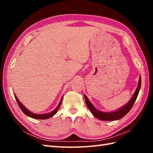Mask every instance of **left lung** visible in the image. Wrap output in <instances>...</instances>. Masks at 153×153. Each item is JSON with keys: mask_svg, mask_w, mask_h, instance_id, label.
Returning <instances> with one entry per match:
<instances>
[{"mask_svg": "<svg viewBox=\"0 0 153 153\" xmlns=\"http://www.w3.org/2000/svg\"><path fill=\"white\" fill-rule=\"evenodd\" d=\"M141 76H139V83L137 89H136L135 91L134 94V95L132 96L131 99L129 100V102L126 104L125 105H123L121 108L118 109L117 110L113 112H102L100 110H97L95 106H94L91 102L89 101V99L87 98V97L85 95V100L86 105L88 107L90 111L91 112L92 114L95 116L96 118L100 120H103V121H114V120H120L123 116H126L128 114L129 110H130L132 108V106H134V103L135 102L136 99H137V95L139 92V90L141 89Z\"/></svg>", "mask_w": 153, "mask_h": 153, "instance_id": "8db88e82", "label": "left lung"}]
</instances>
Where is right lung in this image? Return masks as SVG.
I'll use <instances>...</instances> for the list:
<instances>
[{"label": "right lung", "mask_w": 153, "mask_h": 153, "mask_svg": "<svg viewBox=\"0 0 153 153\" xmlns=\"http://www.w3.org/2000/svg\"><path fill=\"white\" fill-rule=\"evenodd\" d=\"M14 97H15V99L16 100V101H17V102L18 104L19 108H20V109L22 110V111L24 112L25 115L29 116V117H30V118H34V119H38V120H39V119L40 120L48 119V118H50L51 117L53 116L54 114H56V113L57 112L58 108H60V106L61 105L62 100V97H63V96L62 97L59 104H58V105L56 106V108H55L54 110H53V111L51 112H48V113H47V114H35V113L31 112V111H30V110H29L27 108H25V107L22 105V104L20 102V101L19 100V99L17 98V97L16 96L15 94H14Z\"/></svg>", "instance_id": "1"}]
</instances>
